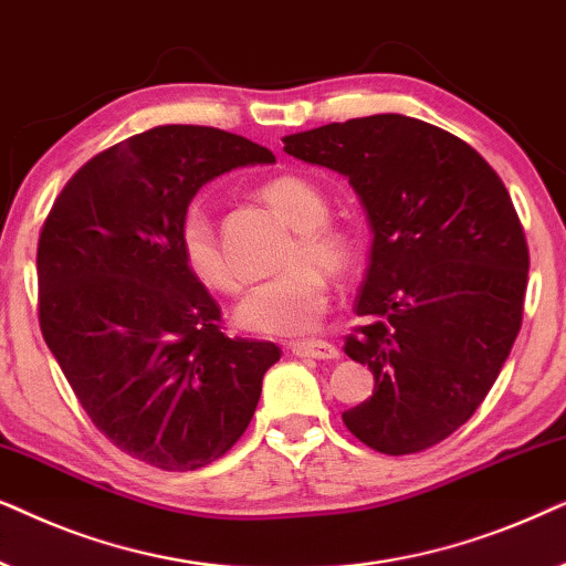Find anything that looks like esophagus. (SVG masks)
I'll list each match as a JSON object with an SVG mask.
<instances>
[{
    "label": "esophagus",
    "instance_id": "34e87169",
    "mask_svg": "<svg viewBox=\"0 0 566 566\" xmlns=\"http://www.w3.org/2000/svg\"><path fill=\"white\" fill-rule=\"evenodd\" d=\"M290 349L295 357H311V359H338V352L334 344L328 342H297L290 344Z\"/></svg>",
    "mask_w": 566,
    "mask_h": 566
}]
</instances>
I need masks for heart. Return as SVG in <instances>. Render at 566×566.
<instances>
[{"label":"heart","instance_id":"b5f03b06","mask_svg":"<svg viewBox=\"0 0 566 566\" xmlns=\"http://www.w3.org/2000/svg\"><path fill=\"white\" fill-rule=\"evenodd\" d=\"M263 199L300 232L284 274L253 287L240 300L235 321L259 336L292 338L311 334L326 315L328 284L321 271L342 276L352 269L354 251L344 232L328 228V201L303 178L284 176L266 184ZM180 259L199 284L214 292H232L235 276L224 261L212 214L196 205L186 212L178 230Z\"/></svg>","mask_w":566,"mask_h":566}]
</instances>
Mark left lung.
I'll return each mask as SVG.
<instances>
[{"label":"left lung","mask_w":566,"mask_h":566,"mask_svg":"<svg viewBox=\"0 0 566 566\" xmlns=\"http://www.w3.org/2000/svg\"><path fill=\"white\" fill-rule=\"evenodd\" d=\"M284 153L349 178L373 243L344 352L375 390L344 424L378 453H419L484 401L523 321L528 245L476 149L401 113L284 137Z\"/></svg>","instance_id":"obj_1"}]
</instances>
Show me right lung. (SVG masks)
<instances>
[{
    "label": "right lung",
    "instance_id": "1",
    "mask_svg": "<svg viewBox=\"0 0 566 566\" xmlns=\"http://www.w3.org/2000/svg\"><path fill=\"white\" fill-rule=\"evenodd\" d=\"M266 147L209 126H157L95 155L51 207L38 240V318L82 409L113 446L163 471H196L240 440L271 342L230 338L180 259L201 186Z\"/></svg>",
    "mask_w": 566,
    "mask_h": 566
}]
</instances>
